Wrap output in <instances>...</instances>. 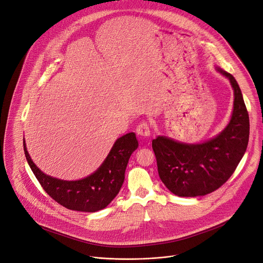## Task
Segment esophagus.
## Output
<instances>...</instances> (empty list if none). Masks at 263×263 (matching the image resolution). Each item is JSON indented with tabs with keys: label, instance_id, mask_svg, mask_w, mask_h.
I'll return each mask as SVG.
<instances>
[{
	"label": "esophagus",
	"instance_id": "1",
	"mask_svg": "<svg viewBox=\"0 0 263 263\" xmlns=\"http://www.w3.org/2000/svg\"><path fill=\"white\" fill-rule=\"evenodd\" d=\"M136 133L138 136H141V137H149L151 136V126L146 122L141 123L137 126Z\"/></svg>",
	"mask_w": 263,
	"mask_h": 263
}]
</instances>
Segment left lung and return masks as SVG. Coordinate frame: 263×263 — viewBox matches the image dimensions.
Returning <instances> with one entry per match:
<instances>
[{
    "label": "left lung",
    "instance_id": "obj_1",
    "mask_svg": "<svg viewBox=\"0 0 263 263\" xmlns=\"http://www.w3.org/2000/svg\"><path fill=\"white\" fill-rule=\"evenodd\" d=\"M215 68L230 81L234 91L228 125L201 143L180 142L166 136H157L152 142L159 177L179 197L204 196L219 189L233 175L248 147L250 119L241 89L231 73Z\"/></svg>",
    "mask_w": 263,
    "mask_h": 263
}]
</instances>
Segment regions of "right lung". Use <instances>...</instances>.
<instances>
[{"label":"right lung","mask_w":263,"mask_h":263,"mask_svg":"<svg viewBox=\"0 0 263 263\" xmlns=\"http://www.w3.org/2000/svg\"><path fill=\"white\" fill-rule=\"evenodd\" d=\"M23 145L32 173L54 201L68 210L95 213L105 209L120 192L124 182L128 160L139 143L135 133L118 138L98 170L85 178L70 181L43 173L30 158L25 139H23Z\"/></svg>","instance_id":"obj_1"}]
</instances>
